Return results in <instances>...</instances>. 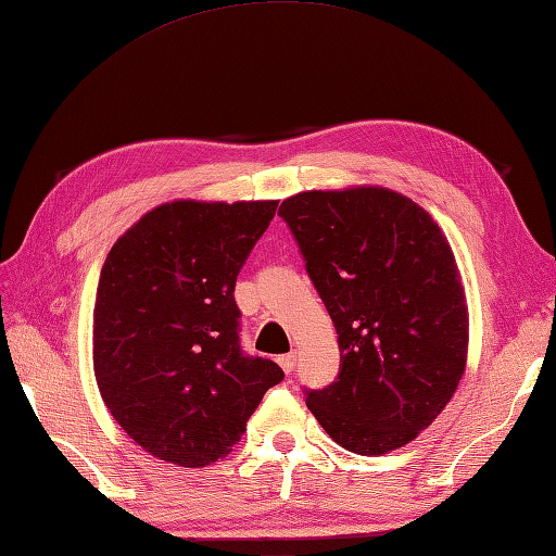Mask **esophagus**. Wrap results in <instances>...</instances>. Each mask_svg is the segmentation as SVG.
Segmentation results:
<instances>
[{
    "instance_id": "esophagus-1",
    "label": "esophagus",
    "mask_w": 556,
    "mask_h": 556,
    "mask_svg": "<svg viewBox=\"0 0 556 556\" xmlns=\"http://www.w3.org/2000/svg\"><path fill=\"white\" fill-rule=\"evenodd\" d=\"M277 363H279V367H281L283 371L291 374V371H293V367H295V355H293V353L279 355V357H277Z\"/></svg>"
}]
</instances>
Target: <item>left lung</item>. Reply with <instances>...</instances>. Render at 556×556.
Returning <instances> with one entry per match:
<instances>
[{"label":"left lung","mask_w":556,"mask_h":556,"mask_svg":"<svg viewBox=\"0 0 556 556\" xmlns=\"http://www.w3.org/2000/svg\"><path fill=\"white\" fill-rule=\"evenodd\" d=\"M279 215L339 333L341 374L307 393L309 412L351 453L405 447L467 369V293L443 229L379 185L293 193Z\"/></svg>","instance_id":"1"}]
</instances>
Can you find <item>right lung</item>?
<instances>
[{"instance_id":"1","label":"right lung","mask_w":556,"mask_h":556,"mask_svg":"<svg viewBox=\"0 0 556 556\" xmlns=\"http://www.w3.org/2000/svg\"><path fill=\"white\" fill-rule=\"evenodd\" d=\"M279 201L177 199L141 215L101 267L92 365L103 405L149 455H229L283 371L239 348L235 281Z\"/></svg>"}]
</instances>
